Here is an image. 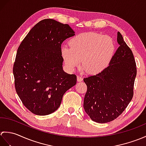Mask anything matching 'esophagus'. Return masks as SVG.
Instances as JSON below:
<instances>
[{
    "mask_svg": "<svg viewBox=\"0 0 146 146\" xmlns=\"http://www.w3.org/2000/svg\"><path fill=\"white\" fill-rule=\"evenodd\" d=\"M77 81L78 82H81L83 81V78L81 76H77Z\"/></svg>",
    "mask_w": 146,
    "mask_h": 146,
    "instance_id": "34e87169",
    "label": "esophagus"
}]
</instances>
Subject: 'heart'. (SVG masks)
Instances as JSON below:
<instances>
[{"instance_id":"1","label":"heart","mask_w":146,"mask_h":146,"mask_svg":"<svg viewBox=\"0 0 146 146\" xmlns=\"http://www.w3.org/2000/svg\"><path fill=\"white\" fill-rule=\"evenodd\" d=\"M70 44L61 48V54L68 70L73 71L81 60L82 70L92 75L103 71L110 63L116 51L112 38L97 33L80 34L71 40Z\"/></svg>"}]
</instances>
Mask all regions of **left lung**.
Listing matches in <instances>:
<instances>
[{"mask_svg": "<svg viewBox=\"0 0 146 146\" xmlns=\"http://www.w3.org/2000/svg\"><path fill=\"white\" fill-rule=\"evenodd\" d=\"M119 46L109 66L95 75L85 78L87 86L83 107L94 122L115 120L127 107L133 97L137 69L131 49L117 33Z\"/></svg>", "mask_w": 146, "mask_h": 146, "instance_id": "8db88e82", "label": "left lung"}]
</instances>
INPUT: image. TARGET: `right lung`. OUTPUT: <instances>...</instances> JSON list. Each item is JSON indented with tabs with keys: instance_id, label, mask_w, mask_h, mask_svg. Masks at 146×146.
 I'll return each mask as SVG.
<instances>
[{
	"instance_id": "add662e5",
	"label": "right lung",
	"mask_w": 146,
	"mask_h": 146,
	"mask_svg": "<svg viewBox=\"0 0 146 146\" xmlns=\"http://www.w3.org/2000/svg\"><path fill=\"white\" fill-rule=\"evenodd\" d=\"M68 24L51 19L39 21L18 48L13 74L17 94L32 113L46 115L60 107L68 90L76 83V76L64 72L61 46L75 36Z\"/></svg>"
}]
</instances>
